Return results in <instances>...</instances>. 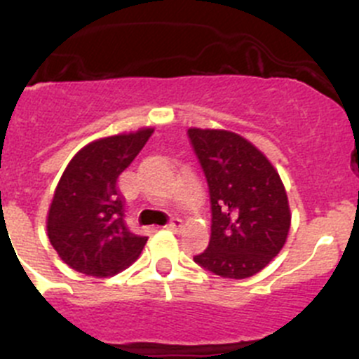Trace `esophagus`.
I'll list each match as a JSON object with an SVG mask.
<instances>
[{
    "instance_id": "1",
    "label": "esophagus",
    "mask_w": 359,
    "mask_h": 359,
    "mask_svg": "<svg viewBox=\"0 0 359 359\" xmlns=\"http://www.w3.org/2000/svg\"><path fill=\"white\" fill-rule=\"evenodd\" d=\"M165 227H166V229H170V231L180 229V227H182V220H180V219H172L168 224H166Z\"/></svg>"
}]
</instances>
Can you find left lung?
Segmentation results:
<instances>
[{
	"instance_id": "obj_1",
	"label": "left lung",
	"mask_w": 359,
	"mask_h": 359,
	"mask_svg": "<svg viewBox=\"0 0 359 359\" xmlns=\"http://www.w3.org/2000/svg\"><path fill=\"white\" fill-rule=\"evenodd\" d=\"M206 177L212 208L208 248L194 262L222 278L243 280L280 253L290 208L280 175L253 144L227 130H187Z\"/></svg>"
}]
</instances>
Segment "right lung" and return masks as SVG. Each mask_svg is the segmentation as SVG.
<instances>
[{"label":"right lung","mask_w":359,"mask_h":359,"mask_svg":"<svg viewBox=\"0 0 359 359\" xmlns=\"http://www.w3.org/2000/svg\"><path fill=\"white\" fill-rule=\"evenodd\" d=\"M153 128L95 140L83 147L59 180L48 212V238L74 271L106 278L128 267L147 238L126 226L118 177L142 151Z\"/></svg>","instance_id":"add662e5"}]
</instances>
